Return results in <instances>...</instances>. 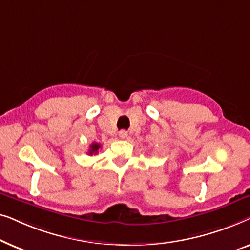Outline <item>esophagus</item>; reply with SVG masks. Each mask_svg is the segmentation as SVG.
Returning a JSON list of instances; mask_svg holds the SVG:
<instances>
[{
    "label": "esophagus",
    "mask_w": 250,
    "mask_h": 250,
    "mask_svg": "<svg viewBox=\"0 0 250 250\" xmlns=\"http://www.w3.org/2000/svg\"><path fill=\"white\" fill-rule=\"evenodd\" d=\"M118 135H119V138H121V139H123V140H124V139H126V138H127V132H126V131H124V129H122V131H119V133H118Z\"/></svg>",
    "instance_id": "obj_1"
}]
</instances>
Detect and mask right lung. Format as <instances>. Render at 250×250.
<instances>
[{"label":"right lung","instance_id":"add662e5","mask_svg":"<svg viewBox=\"0 0 250 250\" xmlns=\"http://www.w3.org/2000/svg\"><path fill=\"white\" fill-rule=\"evenodd\" d=\"M100 148H101V145L93 142L90 146V150H88V155H93V153H98V150L100 149Z\"/></svg>","mask_w":250,"mask_h":250}]
</instances>
